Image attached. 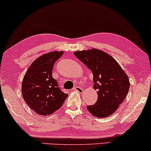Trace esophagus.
Returning <instances> with one entry per match:
<instances>
[{"mask_svg": "<svg viewBox=\"0 0 151 151\" xmlns=\"http://www.w3.org/2000/svg\"><path fill=\"white\" fill-rule=\"evenodd\" d=\"M73 90L79 92L80 93H82V91H83V89H82L81 87H80V86H75V87L73 88Z\"/></svg>", "mask_w": 151, "mask_h": 151, "instance_id": "esophagus-1", "label": "esophagus"}]
</instances>
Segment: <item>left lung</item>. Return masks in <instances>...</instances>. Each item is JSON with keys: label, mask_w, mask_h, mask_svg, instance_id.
<instances>
[{"label": "left lung", "mask_w": 151, "mask_h": 151, "mask_svg": "<svg viewBox=\"0 0 151 151\" xmlns=\"http://www.w3.org/2000/svg\"><path fill=\"white\" fill-rule=\"evenodd\" d=\"M74 55L93 75V88L98 90L96 104L87 106L93 115L106 117L114 113L129 92V78L117 61L104 51L92 49Z\"/></svg>", "instance_id": "8db88e82"}]
</instances>
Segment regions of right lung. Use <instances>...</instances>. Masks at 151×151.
<instances>
[{
	"label": "right lung",
	"instance_id": "add662e5",
	"mask_svg": "<svg viewBox=\"0 0 151 151\" xmlns=\"http://www.w3.org/2000/svg\"><path fill=\"white\" fill-rule=\"evenodd\" d=\"M63 53L53 51L41 55L31 65L23 78L22 93L24 100L39 115L54 113L68 96L62 91L56 80L52 77L53 65Z\"/></svg>",
	"mask_w": 151,
	"mask_h": 151
}]
</instances>
